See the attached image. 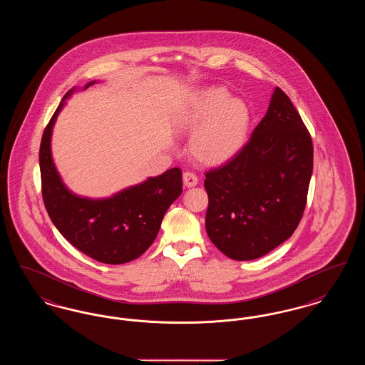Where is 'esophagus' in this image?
Wrapping results in <instances>:
<instances>
[{"instance_id":"esophagus-1","label":"esophagus","mask_w":365,"mask_h":365,"mask_svg":"<svg viewBox=\"0 0 365 365\" xmlns=\"http://www.w3.org/2000/svg\"><path fill=\"white\" fill-rule=\"evenodd\" d=\"M183 183L186 187H194L198 183V178L194 173H185L183 174Z\"/></svg>"}]
</instances>
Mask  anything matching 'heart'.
<instances>
[{
	"label": "heart",
	"instance_id": "heart-1",
	"mask_svg": "<svg viewBox=\"0 0 365 365\" xmlns=\"http://www.w3.org/2000/svg\"><path fill=\"white\" fill-rule=\"evenodd\" d=\"M247 106L223 87H207L191 97L176 119V131L191 133L189 149L205 165H220L235 156L247 137Z\"/></svg>",
	"mask_w": 365,
	"mask_h": 365
}]
</instances>
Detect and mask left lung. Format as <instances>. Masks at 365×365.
Here are the masks:
<instances>
[{
	"mask_svg": "<svg viewBox=\"0 0 365 365\" xmlns=\"http://www.w3.org/2000/svg\"><path fill=\"white\" fill-rule=\"evenodd\" d=\"M312 171V138L290 98L275 87L249 142L205 174L209 240L232 260L269 253L298 226Z\"/></svg>",
	"mask_w": 365,
	"mask_h": 365,
	"instance_id": "left-lung-1",
	"label": "left lung"
}]
</instances>
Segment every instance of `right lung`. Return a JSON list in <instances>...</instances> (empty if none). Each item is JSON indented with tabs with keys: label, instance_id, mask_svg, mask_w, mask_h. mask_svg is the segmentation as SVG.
I'll list each match as a JSON object with an SVG mask.
<instances>
[{
	"label": "right lung",
	"instance_id": "add662e5",
	"mask_svg": "<svg viewBox=\"0 0 365 365\" xmlns=\"http://www.w3.org/2000/svg\"><path fill=\"white\" fill-rule=\"evenodd\" d=\"M87 83L85 88L94 85ZM75 91L71 88L46 125L39 167L42 197L53 225L78 250L105 264H124L138 259L156 240L167 209L182 194V171L173 168L113 194L93 200L68 190L53 163V125Z\"/></svg>",
	"mask_w": 365,
	"mask_h": 365
}]
</instances>
